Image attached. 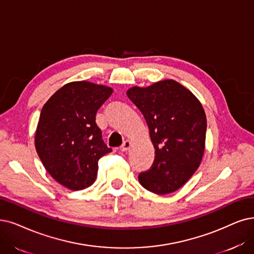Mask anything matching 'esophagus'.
Returning a JSON list of instances; mask_svg holds the SVG:
<instances>
[{"label":"esophagus","mask_w":254,"mask_h":254,"mask_svg":"<svg viewBox=\"0 0 254 254\" xmlns=\"http://www.w3.org/2000/svg\"><path fill=\"white\" fill-rule=\"evenodd\" d=\"M130 147H131V141H130L129 139H127V140L124 141L123 145L121 146V151H122V152H126V151L129 150Z\"/></svg>","instance_id":"obj_1"}]
</instances>
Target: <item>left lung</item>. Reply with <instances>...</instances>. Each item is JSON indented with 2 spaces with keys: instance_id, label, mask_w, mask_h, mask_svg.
<instances>
[{
  "instance_id": "8db88e82",
  "label": "left lung",
  "mask_w": 254,
  "mask_h": 254,
  "mask_svg": "<svg viewBox=\"0 0 254 254\" xmlns=\"http://www.w3.org/2000/svg\"><path fill=\"white\" fill-rule=\"evenodd\" d=\"M128 98L143 114L155 149L139 184L158 195L180 189L199 168L205 148L206 116L200 101L175 80L133 86Z\"/></svg>"
}]
</instances>
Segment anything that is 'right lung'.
Listing matches in <instances>:
<instances>
[{"label": "right lung", "instance_id": "1", "mask_svg": "<svg viewBox=\"0 0 254 254\" xmlns=\"http://www.w3.org/2000/svg\"><path fill=\"white\" fill-rule=\"evenodd\" d=\"M111 94L108 86L75 81L59 88L42 109L36 152L48 173L69 190L92 186L99 159L111 152L96 123L98 109Z\"/></svg>", "mask_w": 254, "mask_h": 254}]
</instances>
